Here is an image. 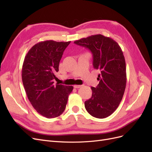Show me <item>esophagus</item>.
I'll use <instances>...</instances> for the list:
<instances>
[{
	"mask_svg": "<svg viewBox=\"0 0 152 152\" xmlns=\"http://www.w3.org/2000/svg\"><path fill=\"white\" fill-rule=\"evenodd\" d=\"M82 86H83V85H75L73 87H74L76 89H78V88H80V87H81Z\"/></svg>",
	"mask_w": 152,
	"mask_h": 152,
	"instance_id": "1",
	"label": "esophagus"
}]
</instances>
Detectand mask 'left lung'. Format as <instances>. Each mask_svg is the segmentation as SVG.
Returning <instances> with one entry per match:
<instances>
[{
	"label": "left lung",
	"mask_w": 152,
	"mask_h": 152,
	"mask_svg": "<svg viewBox=\"0 0 152 152\" xmlns=\"http://www.w3.org/2000/svg\"><path fill=\"white\" fill-rule=\"evenodd\" d=\"M74 43L90 50L93 66L99 69V81L92 87L91 98L85 102V108L91 115L98 118L110 116L120 104L126 86V61L117 42L101 34L75 40Z\"/></svg>",
	"instance_id": "left-lung-1"
}]
</instances>
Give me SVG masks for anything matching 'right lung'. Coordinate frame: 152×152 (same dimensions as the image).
<instances>
[{
	"instance_id": "add662e5",
	"label": "right lung",
	"mask_w": 152,
	"mask_h": 152,
	"mask_svg": "<svg viewBox=\"0 0 152 152\" xmlns=\"http://www.w3.org/2000/svg\"><path fill=\"white\" fill-rule=\"evenodd\" d=\"M69 42L45 40L34 45L26 54L22 67V81L30 102L48 118L65 111L73 86L54 84L59 64Z\"/></svg>"
}]
</instances>
